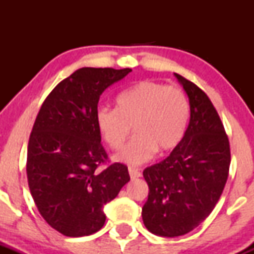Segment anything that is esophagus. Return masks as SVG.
Masks as SVG:
<instances>
[{"mask_svg": "<svg viewBox=\"0 0 254 254\" xmlns=\"http://www.w3.org/2000/svg\"><path fill=\"white\" fill-rule=\"evenodd\" d=\"M129 175L131 179H136L141 177V173H140L139 170H136V168H131V167L129 168Z\"/></svg>", "mask_w": 254, "mask_h": 254, "instance_id": "obj_1", "label": "esophagus"}]
</instances>
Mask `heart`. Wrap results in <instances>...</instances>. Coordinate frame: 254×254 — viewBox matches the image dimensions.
Returning <instances> with one entry per match:
<instances>
[{
  "label": "heart",
  "mask_w": 254,
  "mask_h": 254,
  "mask_svg": "<svg viewBox=\"0 0 254 254\" xmlns=\"http://www.w3.org/2000/svg\"><path fill=\"white\" fill-rule=\"evenodd\" d=\"M189 115L190 104L183 89L142 81L117 97V108L99 107L94 119L102 139L114 150L123 145L134 125V137L113 160L140 166L156 152L163 155L181 143Z\"/></svg>",
  "instance_id": "1"
}]
</instances>
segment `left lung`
<instances>
[{
  "label": "left lung",
  "mask_w": 254,
  "mask_h": 254,
  "mask_svg": "<svg viewBox=\"0 0 254 254\" xmlns=\"http://www.w3.org/2000/svg\"><path fill=\"white\" fill-rule=\"evenodd\" d=\"M175 76L190 104L188 127L167 158L143 171L148 186L143 224L161 237L183 236L209 216L231 162L229 139L209 97L193 82Z\"/></svg>",
  "instance_id": "8db88e82"
}]
</instances>
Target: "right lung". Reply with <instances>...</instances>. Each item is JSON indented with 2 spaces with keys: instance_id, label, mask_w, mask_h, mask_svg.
Instances as JSON below:
<instances>
[{
  "instance_id": "right-lung-1",
  "label": "right lung",
  "mask_w": 254,
  "mask_h": 254,
  "mask_svg": "<svg viewBox=\"0 0 254 254\" xmlns=\"http://www.w3.org/2000/svg\"><path fill=\"white\" fill-rule=\"evenodd\" d=\"M130 71L78 68L50 92L35 119L27 152L30 194L45 221L65 236L101 230L104 205L130 181L122 163L97 171L107 153L94 119L102 93Z\"/></svg>"
}]
</instances>
